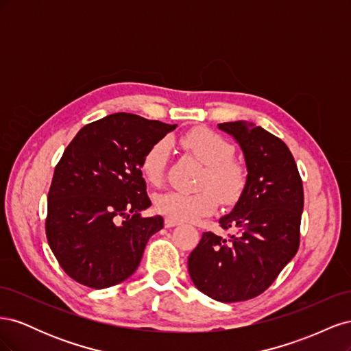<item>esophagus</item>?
<instances>
[{"label": "esophagus", "instance_id": "esophagus-1", "mask_svg": "<svg viewBox=\"0 0 351 351\" xmlns=\"http://www.w3.org/2000/svg\"><path fill=\"white\" fill-rule=\"evenodd\" d=\"M164 224L167 228H171V227H176V226H180L178 221H174V219H169V218H165Z\"/></svg>", "mask_w": 351, "mask_h": 351}]
</instances>
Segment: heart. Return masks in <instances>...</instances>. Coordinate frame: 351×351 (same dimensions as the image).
<instances>
[{"label":"heart","mask_w":351,"mask_h":351,"mask_svg":"<svg viewBox=\"0 0 351 351\" xmlns=\"http://www.w3.org/2000/svg\"><path fill=\"white\" fill-rule=\"evenodd\" d=\"M183 149L205 164L197 192H165L155 199V208L164 217L178 222H193L214 214L219 205H234L246 190L247 167L232 156L234 146L226 137L209 129H195L180 139ZM169 142L161 139L147 149L142 159V174L152 186L165 178Z\"/></svg>","instance_id":"1"}]
</instances>
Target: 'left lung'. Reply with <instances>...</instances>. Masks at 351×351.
Wrapping results in <instances>:
<instances>
[{
    "mask_svg": "<svg viewBox=\"0 0 351 351\" xmlns=\"http://www.w3.org/2000/svg\"><path fill=\"white\" fill-rule=\"evenodd\" d=\"M241 146L249 182L231 214L219 219L221 237L204 232L187 267L197 289L224 303L253 299L277 280L297 253L304 204L294 158L277 136L249 121L218 124Z\"/></svg>",
    "mask_w": 351,
    "mask_h": 351,
    "instance_id": "obj_1",
    "label": "left lung"
}]
</instances>
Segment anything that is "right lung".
I'll use <instances>...</instances> for the list:
<instances>
[{
  "label": "right lung",
  "mask_w": 351,
  "mask_h": 351,
  "mask_svg": "<svg viewBox=\"0 0 351 351\" xmlns=\"http://www.w3.org/2000/svg\"><path fill=\"white\" fill-rule=\"evenodd\" d=\"M177 124L117 112L79 130L58 161L48 192L45 232L60 267L90 289H107L137 269L162 217L142 177L145 152Z\"/></svg>",
  "instance_id": "1"
}]
</instances>
